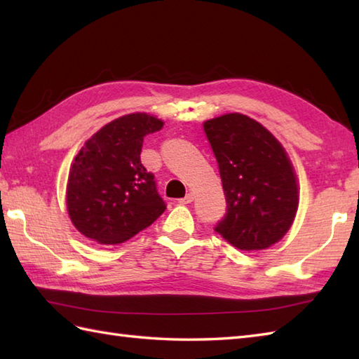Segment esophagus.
<instances>
[{"label":"esophagus","instance_id":"obj_1","mask_svg":"<svg viewBox=\"0 0 359 359\" xmlns=\"http://www.w3.org/2000/svg\"><path fill=\"white\" fill-rule=\"evenodd\" d=\"M194 201V194L193 193H188L184 199H179V203H182V205H185V203H191Z\"/></svg>","mask_w":359,"mask_h":359}]
</instances>
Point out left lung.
Here are the masks:
<instances>
[{"mask_svg":"<svg viewBox=\"0 0 359 359\" xmlns=\"http://www.w3.org/2000/svg\"><path fill=\"white\" fill-rule=\"evenodd\" d=\"M203 129L226 199L215 231L239 250L271 247L290 230L299 203L285 149L269 129L238 112L207 120Z\"/></svg>","mask_w":359,"mask_h":359,"instance_id":"1","label":"left lung"}]
</instances>
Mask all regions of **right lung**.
Masks as SVG:
<instances>
[{"instance_id":"1","label":"right lung","mask_w":359,"mask_h":359,"mask_svg":"<svg viewBox=\"0 0 359 359\" xmlns=\"http://www.w3.org/2000/svg\"><path fill=\"white\" fill-rule=\"evenodd\" d=\"M163 121L144 112L112 120L74 158L66 207L74 226L98 243H121L148 228L166 210L154 174L140 162L143 139Z\"/></svg>"}]
</instances>
